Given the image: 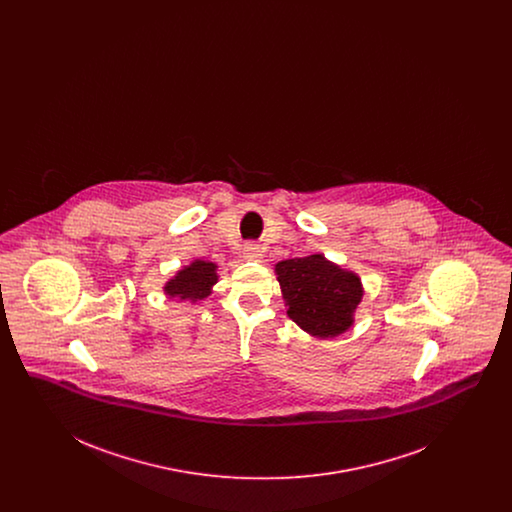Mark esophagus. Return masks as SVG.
<instances>
[{
  "label": "esophagus",
  "instance_id": "1",
  "mask_svg": "<svg viewBox=\"0 0 512 512\" xmlns=\"http://www.w3.org/2000/svg\"><path fill=\"white\" fill-rule=\"evenodd\" d=\"M244 257L247 261H255V263H261L263 261V251L257 244H245Z\"/></svg>",
  "mask_w": 512,
  "mask_h": 512
}]
</instances>
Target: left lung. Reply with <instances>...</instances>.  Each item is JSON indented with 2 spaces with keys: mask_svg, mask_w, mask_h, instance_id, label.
<instances>
[{
  "mask_svg": "<svg viewBox=\"0 0 512 512\" xmlns=\"http://www.w3.org/2000/svg\"><path fill=\"white\" fill-rule=\"evenodd\" d=\"M276 276L288 317L317 338H336L353 326L363 299L361 278L330 263L324 255L295 257L276 263Z\"/></svg>",
  "mask_w": 512,
  "mask_h": 512,
  "instance_id": "1",
  "label": "left lung"
}]
</instances>
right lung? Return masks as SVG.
<instances>
[{"instance_id": "1", "label": "right lung", "mask_w": 512, "mask_h": 512, "mask_svg": "<svg viewBox=\"0 0 512 512\" xmlns=\"http://www.w3.org/2000/svg\"><path fill=\"white\" fill-rule=\"evenodd\" d=\"M217 265L211 261L195 259L188 267L176 272V276L165 284V293L169 297H176L180 301H199L205 299L213 292V286L217 284Z\"/></svg>"}]
</instances>
